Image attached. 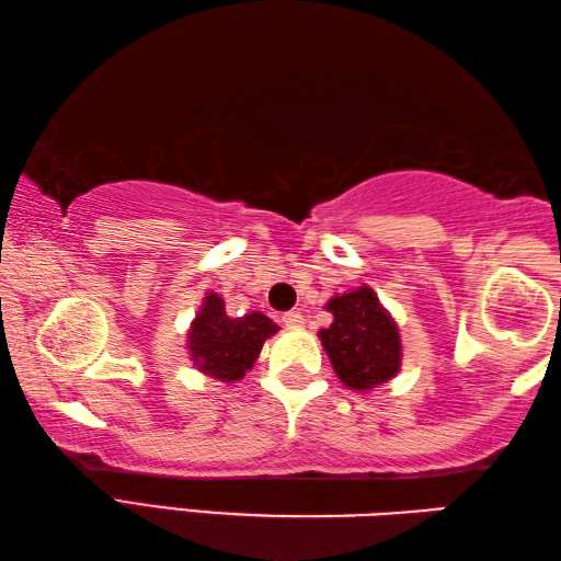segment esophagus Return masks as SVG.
<instances>
[{
  "mask_svg": "<svg viewBox=\"0 0 561 561\" xmlns=\"http://www.w3.org/2000/svg\"><path fill=\"white\" fill-rule=\"evenodd\" d=\"M283 325L290 328V330H298V328H302V316L298 310H290V312H286V316H283Z\"/></svg>",
  "mask_w": 561,
  "mask_h": 561,
  "instance_id": "34e87169",
  "label": "esophagus"
}]
</instances>
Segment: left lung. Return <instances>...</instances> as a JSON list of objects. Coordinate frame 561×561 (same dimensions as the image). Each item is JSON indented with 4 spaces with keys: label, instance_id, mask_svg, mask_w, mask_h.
Returning a JSON list of instances; mask_svg holds the SVG:
<instances>
[{
    "label": "left lung",
    "instance_id": "1",
    "mask_svg": "<svg viewBox=\"0 0 561 561\" xmlns=\"http://www.w3.org/2000/svg\"><path fill=\"white\" fill-rule=\"evenodd\" d=\"M335 320L318 335L340 381L355 391H369L397 377L401 340L394 318L381 308L377 293L362 286L328 300Z\"/></svg>",
    "mask_w": 561,
    "mask_h": 561
}]
</instances>
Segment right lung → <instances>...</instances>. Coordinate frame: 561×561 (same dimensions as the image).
I'll use <instances>...</instances> for the list:
<instances>
[{"instance_id":"add662e5","label":"right lung","mask_w":561,"mask_h":561,"mask_svg":"<svg viewBox=\"0 0 561 561\" xmlns=\"http://www.w3.org/2000/svg\"><path fill=\"white\" fill-rule=\"evenodd\" d=\"M275 332L278 325L263 312L229 318L224 300L216 293H206L204 306L190 328L192 362L214 379L239 381L259 359L263 342Z\"/></svg>"}]
</instances>
